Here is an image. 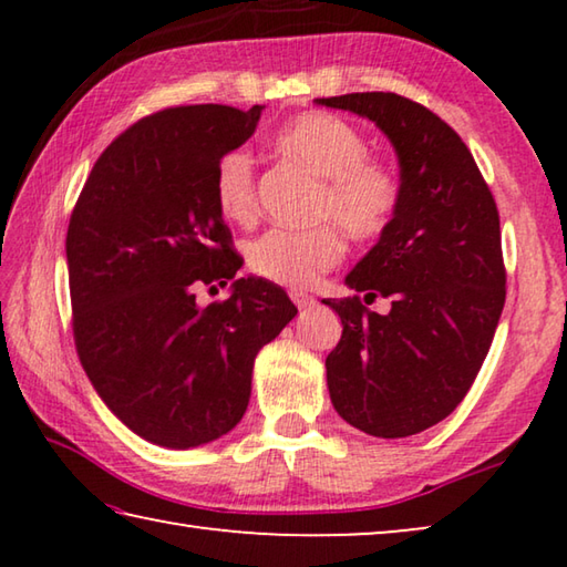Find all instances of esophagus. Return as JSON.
Here are the masks:
<instances>
[{"label":"esophagus","mask_w":567,"mask_h":567,"mask_svg":"<svg viewBox=\"0 0 567 567\" xmlns=\"http://www.w3.org/2000/svg\"><path fill=\"white\" fill-rule=\"evenodd\" d=\"M290 297H292V302H295L297 307H300L302 312L312 310V307H315V297H312V295H305V292H292Z\"/></svg>","instance_id":"obj_1"}]
</instances>
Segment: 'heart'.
Returning <instances> with one entry per match:
<instances>
[{
    "label": "heart",
    "instance_id": "1",
    "mask_svg": "<svg viewBox=\"0 0 567 567\" xmlns=\"http://www.w3.org/2000/svg\"><path fill=\"white\" fill-rule=\"evenodd\" d=\"M277 147L324 179L318 217L334 219L352 237H375L390 225L400 203L395 172L368 157L364 134L338 114H302L277 132ZM219 213L235 223L255 215V159L233 150L217 162ZM344 243L332 225L315 229H270L247 247V260L265 280L310 287L342 260Z\"/></svg>",
    "mask_w": 567,
    "mask_h": 567
}]
</instances>
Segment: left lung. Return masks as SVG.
Returning <instances> with one entry per match:
<instances>
[{
    "instance_id": "left-lung-1",
    "label": "left lung",
    "mask_w": 567,
    "mask_h": 567,
    "mask_svg": "<svg viewBox=\"0 0 567 567\" xmlns=\"http://www.w3.org/2000/svg\"><path fill=\"white\" fill-rule=\"evenodd\" d=\"M370 120L400 165V203L344 285L360 297L322 300L342 338L324 368L338 415L375 437L437 425L473 385L505 305L501 217L457 132L422 104L392 92L315 100Z\"/></svg>"
}]
</instances>
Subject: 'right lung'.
Returning a JSON list of instances; mask_svg holds the SVG:
<instances>
[{"label": "right lung", "instance_id": "right-lung-1", "mask_svg": "<svg viewBox=\"0 0 567 567\" xmlns=\"http://www.w3.org/2000/svg\"><path fill=\"white\" fill-rule=\"evenodd\" d=\"M262 104L169 107L94 162L66 229L74 344L112 415L134 435L189 450L227 435L252 392L255 358L297 315L243 257L215 197L217 162L243 147ZM230 282L199 308V284Z\"/></svg>", "mask_w": 567, "mask_h": 567}]
</instances>
